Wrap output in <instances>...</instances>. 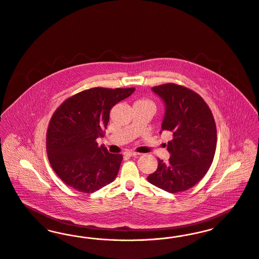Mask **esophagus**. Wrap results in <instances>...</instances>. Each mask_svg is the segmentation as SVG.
<instances>
[{
	"label": "esophagus",
	"mask_w": 259,
	"mask_h": 259,
	"mask_svg": "<svg viewBox=\"0 0 259 259\" xmlns=\"http://www.w3.org/2000/svg\"><path fill=\"white\" fill-rule=\"evenodd\" d=\"M124 155L128 156V157H134V156H138L139 154L136 153V152H134V151H126V152H124Z\"/></svg>",
	"instance_id": "obj_1"
}]
</instances>
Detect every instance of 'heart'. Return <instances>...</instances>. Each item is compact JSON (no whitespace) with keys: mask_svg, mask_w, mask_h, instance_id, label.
<instances>
[{"mask_svg":"<svg viewBox=\"0 0 259 259\" xmlns=\"http://www.w3.org/2000/svg\"><path fill=\"white\" fill-rule=\"evenodd\" d=\"M135 104H144V105H154V103L147 98H140L138 100H136Z\"/></svg>","mask_w":259,"mask_h":259,"instance_id":"heart-1","label":"heart"}]
</instances>
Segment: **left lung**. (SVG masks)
<instances>
[{
    "mask_svg": "<svg viewBox=\"0 0 259 259\" xmlns=\"http://www.w3.org/2000/svg\"><path fill=\"white\" fill-rule=\"evenodd\" d=\"M163 98L165 114L162 130L172 134L166 149L167 163L158 159L150 183L169 193L188 190L207 172L217 149V125L203 97L190 89L168 82L152 88Z\"/></svg>",
    "mask_w": 259,
    "mask_h": 259,
    "instance_id": "1",
    "label": "left lung"
}]
</instances>
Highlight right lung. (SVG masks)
Here are the masks:
<instances>
[{
	"label": "right lung",
	"mask_w": 259,
	"mask_h": 259,
	"mask_svg": "<svg viewBox=\"0 0 259 259\" xmlns=\"http://www.w3.org/2000/svg\"><path fill=\"white\" fill-rule=\"evenodd\" d=\"M135 90L92 88L55 110L47 131V153L55 174L69 187L89 194L116 178L123 156L98 146L96 138L105 135L110 110Z\"/></svg>",
	"instance_id": "1"
}]
</instances>
